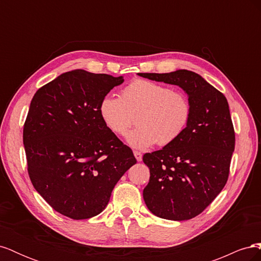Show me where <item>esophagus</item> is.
Masks as SVG:
<instances>
[{"label": "esophagus", "mask_w": 261, "mask_h": 261, "mask_svg": "<svg viewBox=\"0 0 261 261\" xmlns=\"http://www.w3.org/2000/svg\"><path fill=\"white\" fill-rule=\"evenodd\" d=\"M134 155H135L137 161L143 160V153H141L140 151H137V150H135V151H134Z\"/></svg>", "instance_id": "obj_1"}]
</instances>
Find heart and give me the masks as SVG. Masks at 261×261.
Listing matches in <instances>:
<instances>
[{
	"label": "heart",
	"mask_w": 261,
	"mask_h": 261,
	"mask_svg": "<svg viewBox=\"0 0 261 261\" xmlns=\"http://www.w3.org/2000/svg\"><path fill=\"white\" fill-rule=\"evenodd\" d=\"M102 122L117 136L128 132L136 115L137 127L127 136L128 144L146 149L154 144L168 146L180 137L192 115V106L184 92L163 84L137 78L125 86L120 97L101 99Z\"/></svg>",
	"instance_id": "b5f03b06"
}]
</instances>
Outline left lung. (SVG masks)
<instances>
[{
	"label": "left lung",
	"instance_id": "1",
	"mask_svg": "<svg viewBox=\"0 0 261 261\" xmlns=\"http://www.w3.org/2000/svg\"><path fill=\"white\" fill-rule=\"evenodd\" d=\"M138 75L177 85L188 94L192 115L185 132L174 143L144 154L150 178L143 195L156 217L193 219L215 200L230 174L235 132L227 100L191 70Z\"/></svg>",
	"mask_w": 261,
	"mask_h": 261
}]
</instances>
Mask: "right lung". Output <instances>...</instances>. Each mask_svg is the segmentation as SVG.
Listing matches in <instances>:
<instances>
[{"label": "right lung", "instance_id": "obj_1", "mask_svg": "<svg viewBox=\"0 0 261 261\" xmlns=\"http://www.w3.org/2000/svg\"><path fill=\"white\" fill-rule=\"evenodd\" d=\"M123 77L75 69L39 88L23 124L27 170L36 191L74 220L99 215L137 160L105 123L101 99Z\"/></svg>", "mask_w": 261, "mask_h": 261}]
</instances>
